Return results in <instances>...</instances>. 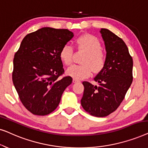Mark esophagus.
Listing matches in <instances>:
<instances>
[{"mask_svg": "<svg viewBox=\"0 0 148 148\" xmlns=\"http://www.w3.org/2000/svg\"><path fill=\"white\" fill-rule=\"evenodd\" d=\"M77 82H79V80L78 79H73V83H77Z\"/></svg>", "mask_w": 148, "mask_h": 148, "instance_id": "1", "label": "esophagus"}]
</instances>
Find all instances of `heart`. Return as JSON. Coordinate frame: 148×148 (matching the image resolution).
I'll list each match as a JSON object with an SVG mask.
<instances>
[{"mask_svg":"<svg viewBox=\"0 0 148 148\" xmlns=\"http://www.w3.org/2000/svg\"><path fill=\"white\" fill-rule=\"evenodd\" d=\"M79 49L86 52L81 65L74 64L68 68L66 73L76 79L88 77L92 71L98 73L104 67L106 56L102 51V44L96 36L91 34H84L76 40ZM60 58L65 65H70L73 60V48L65 44L60 51Z\"/></svg>","mask_w":148,"mask_h":148,"instance_id":"1","label":"heart"}]
</instances>
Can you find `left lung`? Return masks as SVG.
I'll list each match as a JSON object with an SVG mask.
<instances>
[{
  "label": "left lung",
  "instance_id": "obj_1",
  "mask_svg": "<svg viewBox=\"0 0 148 148\" xmlns=\"http://www.w3.org/2000/svg\"><path fill=\"white\" fill-rule=\"evenodd\" d=\"M106 47L104 67L95 77L99 86L84 82L82 106L89 114L104 117L120 106L133 82V58L124 41L109 29L102 28Z\"/></svg>",
  "mask_w": 148,
  "mask_h": 148
}]
</instances>
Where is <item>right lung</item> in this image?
Instances as JSON below:
<instances>
[{"instance_id": "add662e5", "label": "right lung", "mask_w": 148, "mask_h": 148, "mask_svg": "<svg viewBox=\"0 0 148 148\" xmlns=\"http://www.w3.org/2000/svg\"><path fill=\"white\" fill-rule=\"evenodd\" d=\"M66 29L42 27L25 36L15 54L12 79L26 109L44 116L55 110L72 83L64 73L60 51L73 37Z\"/></svg>"}]
</instances>
